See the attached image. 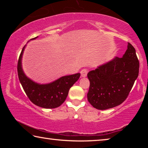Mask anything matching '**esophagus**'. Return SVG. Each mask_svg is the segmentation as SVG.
Masks as SVG:
<instances>
[{
	"mask_svg": "<svg viewBox=\"0 0 148 148\" xmlns=\"http://www.w3.org/2000/svg\"><path fill=\"white\" fill-rule=\"evenodd\" d=\"M87 72H88V71H87V70L86 69L82 70V71L80 72V73H81L82 77H86L87 76Z\"/></svg>",
	"mask_w": 148,
	"mask_h": 148,
	"instance_id": "obj_1",
	"label": "esophagus"
}]
</instances>
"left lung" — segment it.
Wrapping results in <instances>:
<instances>
[{
	"instance_id": "8db88e82",
	"label": "left lung",
	"mask_w": 148,
	"mask_h": 148,
	"mask_svg": "<svg viewBox=\"0 0 148 148\" xmlns=\"http://www.w3.org/2000/svg\"><path fill=\"white\" fill-rule=\"evenodd\" d=\"M138 72L136 50L128 43L121 58L114 57L87 74L90 82L87 93L89 102L101 110L121 104L129 95Z\"/></svg>"
}]
</instances>
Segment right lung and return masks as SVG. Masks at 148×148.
<instances>
[{
  "label": "right lung",
  "mask_w": 148,
  "mask_h": 148,
  "mask_svg": "<svg viewBox=\"0 0 148 148\" xmlns=\"http://www.w3.org/2000/svg\"><path fill=\"white\" fill-rule=\"evenodd\" d=\"M38 38H32L31 40ZM26 45L20 54L17 63V74L20 83L32 103L44 108H56L66 100L69 89L78 80L79 73L59 77L48 84H41L26 76L22 68V57Z\"/></svg>",
  "instance_id": "obj_1"
}]
</instances>
